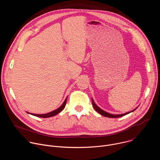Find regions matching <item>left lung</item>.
Here are the masks:
<instances>
[{
	"mask_svg": "<svg viewBox=\"0 0 160 160\" xmlns=\"http://www.w3.org/2000/svg\"><path fill=\"white\" fill-rule=\"evenodd\" d=\"M92 106H93L94 108L96 109V111H98L99 114H101V115L104 116V117H108V118H118V117H123V116L127 115V114H128V113H130V112H131L135 111V109H135L134 110H133V111H130V112H126V113H125V114H122V115H112V114H109V113H108V112H107L103 111V110L101 109V108H99L95 104V102H94V101H93V99H92Z\"/></svg>",
	"mask_w": 160,
	"mask_h": 160,
	"instance_id": "obj_1",
	"label": "left lung"
}]
</instances>
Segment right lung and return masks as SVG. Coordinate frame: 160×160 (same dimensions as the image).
Here are the masks:
<instances>
[{
  "instance_id": "add662e5",
  "label": "right lung",
  "mask_w": 160,
  "mask_h": 160,
  "mask_svg": "<svg viewBox=\"0 0 160 160\" xmlns=\"http://www.w3.org/2000/svg\"><path fill=\"white\" fill-rule=\"evenodd\" d=\"M66 100H67V98H66V99L64 100L63 104L61 105V106H60L58 109L52 111V112H50L49 113H47V114H43V115H37V114H32V113H30L31 114V115H33V116H35V117H41V118H49V117H53V116H55L57 114H58L59 112H60L65 107V105L66 104Z\"/></svg>"
}]
</instances>
